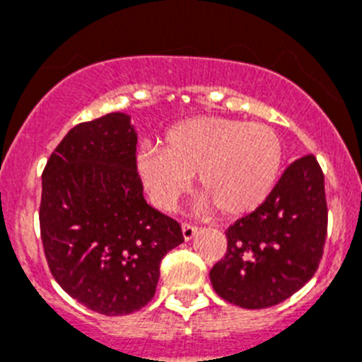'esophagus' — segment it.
I'll return each mask as SVG.
<instances>
[{"label":"esophagus","instance_id":"obj_1","mask_svg":"<svg viewBox=\"0 0 362 362\" xmlns=\"http://www.w3.org/2000/svg\"><path fill=\"white\" fill-rule=\"evenodd\" d=\"M181 230H183V238L187 239V241H190L194 235H196L197 232V226L190 225V223H183V226H181Z\"/></svg>","mask_w":362,"mask_h":362}]
</instances>
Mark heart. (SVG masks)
Returning a JSON list of instances; mask_svg holds the SVG:
<instances>
[{
  "instance_id": "obj_1",
  "label": "heart",
  "mask_w": 362,
  "mask_h": 362,
  "mask_svg": "<svg viewBox=\"0 0 362 362\" xmlns=\"http://www.w3.org/2000/svg\"><path fill=\"white\" fill-rule=\"evenodd\" d=\"M136 166L159 209H174L196 174L203 190L197 210L206 212L216 204L223 216H245L276 188L283 145L268 124L199 116L170 127L161 148L139 150Z\"/></svg>"
}]
</instances>
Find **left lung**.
Listing matches in <instances>:
<instances>
[{
	"mask_svg": "<svg viewBox=\"0 0 362 362\" xmlns=\"http://www.w3.org/2000/svg\"><path fill=\"white\" fill-rule=\"evenodd\" d=\"M328 209L315 156L296 159L259 209L226 230V254L210 270L217 296L248 310L268 308L303 288L325 250Z\"/></svg>",
	"mask_w": 362,
	"mask_h": 362,
	"instance_id": "left-lung-1",
	"label": "left lung"
}]
</instances>
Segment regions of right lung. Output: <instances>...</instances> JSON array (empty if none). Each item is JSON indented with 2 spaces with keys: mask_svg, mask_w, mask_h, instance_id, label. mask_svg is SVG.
<instances>
[{
  "mask_svg": "<svg viewBox=\"0 0 362 362\" xmlns=\"http://www.w3.org/2000/svg\"><path fill=\"white\" fill-rule=\"evenodd\" d=\"M130 117L112 112L76 124L41 175L40 228L54 279L103 315L148 305L159 264L185 241L181 225L143 197Z\"/></svg>",
  "mask_w": 362,
  "mask_h": 362,
  "instance_id": "add662e5",
  "label": "right lung"
}]
</instances>
